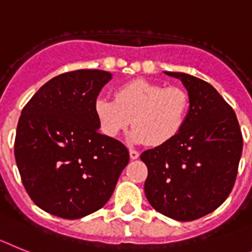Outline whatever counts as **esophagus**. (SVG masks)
I'll return each mask as SVG.
<instances>
[{"mask_svg":"<svg viewBox=\"0 0 252 252\" xmlns=\"http://www.w3.org/2000/svg\"><path fill=\"white\" fill-rule=\"evenodd\" d=\"M129 156H130V158L132 159H137L139 157V152L138 151H135V150H129Z\"/></svg>","mask_w":252,"mask_h":252,"instance_id":"esophagus-1","label":"esophagus"}]
</instances>
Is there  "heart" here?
Segmentation results:
<instances>
[{
    "label": "heart",
    "mask_w": 252,
    "mask_h": 252,
    "mask_svg": "<svg viewBox=\"0 0 252 252\" xmlns=\"http://www.w3.org/2000/svg\"><path fill=\"white\" fill-rule=\"evenodd\" d=\"M189 111V96L180 87L135 78L115 91L114 100L100 97L95 113L102 132L118 137L133 123L129 139L134 143H167L180 133Z\"/></svg>",
    "instance_id": "1"
}]
</instances>
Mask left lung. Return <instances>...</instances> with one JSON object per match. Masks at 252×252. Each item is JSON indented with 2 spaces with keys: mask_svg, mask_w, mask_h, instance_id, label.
Instances as JSON below:
<instances>
[{
  "mask_svg": "<svg viewBox=\"0 0 252 252\" xmlns=\"http://www.w3.org/2000/svg\"><path fill=\"white\" fill-rule=\"evenodd\" d=\"M179 78L189 96V111L175 138L141 159L148 168L144 192L157 212L189 222L216 211L235 185L242 134L233 109L212 85L191 74Z\"/></svg>",
  "mask_w": 252,
  "mask_h": 252,
  "instance_id": "obj_1",
  "label": "left lung"
}]
</instances>
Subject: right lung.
<instances>
[{"label":"right lung","instance_id":"obj_1","mask_svg":"<svg viewBox=\"0 0 252 252\" xmlns=\"http://www.w3.org/2000/svg\"><path fill=\"white\" fill-rule=\"evenodd\" d=\"M113 74L78 69L48 81L24 106L15 159L32 202L78 220L106 204L129 162L122 142L99 132L95 102Z\"/></svg>","mask_w":252,"mask_h":252}]
</instances>
